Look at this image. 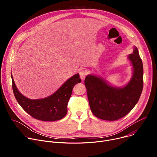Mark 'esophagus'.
Here are the masks:
<instances>
[{
    "mask_svg": "<svg viewBox=\"0 0 157 157\" xmlns=\"http://www.w3.org/2000/svg\"><path fill=\"white\" fill-rule=\"evenodd\" d=\"M79 76H80V78L83 81L85 79V77L86 76V72L84 70H82L79 72Z\"/></svg>",
    "mask_w": 157,
    "mask_h": 157,
    "instance_id": "obj_1",
    "label": "esophagus"
}]
</instances>
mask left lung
I'll return each mask as SVG.
<instances>
[{
	"instance_id": "1",
	"label": "left lung",
	"mask_w": 157,
	"mask_h": 157,
	"mask_svg": "<svg viewBox=\"0 0 157 157\" xmlns=\"http://www.w3.org/2000/svg\"><path fill=\"white\" fill-rule=\"evenodd\" d=\"M128 58L132 62L133 73L130 82L122 88L111 86L94 75H88L85 78L89 106L93 114L99 119L112 121L121 119L139 100L144 85V68L136 47Z\"/></svg>"
}]
</instances>
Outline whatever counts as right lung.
<instances>
[{
  "label": "right lung",
  "instance_id": "right-lung-1",
  "mask_svg": "<svg viewBox=\"0 0 157 157\" xmlns=\"http://www.w3.org/2000/svg\"><path fill=\"white\" fill-rule=\"evenodd\" d=\"M11 78L13 92L18 103L32 117L42 121H58L66 116L73 89L81 81L79 75L76 74L67 80L52 96L44 99H30L18 91L12 74Z\"/></svg>",
  "mask_w": 157,
  "mask_h": 157
}]
</instances>
